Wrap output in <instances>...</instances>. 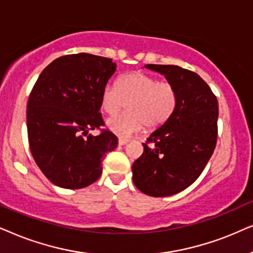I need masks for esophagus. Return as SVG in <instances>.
<instances>
[{"mask_svg":"<svg viewBox=\"0 0 253 253\" xmlns=\"http://www.w3.org/2000/svg\"><path fill=\"white\" fill-rule=\"evenodd\" d=\"M118 142H119L120 146H125V144H127V143L129 142V140L124 139V137H120V139H119V141H118Z\"/></svg>","mask_w":253,"mask_h":253,"instance_id":"1","label":"esophagus"}]
</instances>
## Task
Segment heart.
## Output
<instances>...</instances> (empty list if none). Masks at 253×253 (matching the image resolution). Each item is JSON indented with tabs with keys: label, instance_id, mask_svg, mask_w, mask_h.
Wrapping results in <instances>:
<instances>
[{
	"label": "heart",
	"instance_id": "heart-1",
	"mask_svg": "<svg viewBox=\"0 0 253 253\" xmlns=\"http://www.w3.org/2000/svg\"><path fill=\"white\" fill-rule=\"evenodd\" d=\"M128 111L110 118L106 126L118 136H130L146 126L160 127L171 117L177 104L176 89L166 81L134 72L121 76L117 86L107 85L100 95V105L107 114H117L125 106Z\"/></svg>",
	"mask_w": 253,
	"mask_h": 253
}]
</instances>
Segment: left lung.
Returning a JSON list of instances; mask_svg holds the SVG:
<instances>
[{
    "mask_svg": "<svg viewBox=\"0 0 253 253\" xmlns=\"http://www.w3.org/2000/svg\"><path fill=\"white\" fill-rule=\"evenodd\" d=\"M176 89L173 113L143 144L134 162L133 183L150 197L184 191L203 172L217 139V99L208 84L191 70L171 65H146Z\"/></svg>",
    "mask_w": 253,
    "mask_h": 253,
    "instance_id": "8db88e82",
    "label": "left lung"
}]
</instances>
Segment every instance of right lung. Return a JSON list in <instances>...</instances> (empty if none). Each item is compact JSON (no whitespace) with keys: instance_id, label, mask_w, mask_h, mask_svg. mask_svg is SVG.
<instances>
[{"instance_id":"1","label":"right lung","mask_w":253,"mask_h":253,"mask_svg":"<svg viewBox=\"0 0 253 253\" xmlns=\"http://www.w3.org/2000/svg\"><path fill=\"white\" fill-rule=\"evenodd\" d=\"M116 68L111 59L70 54L50 62L37 80L26 111L30 150L56 186L77 190L95 183L105 154L117 148L110 130L87 134L104 125L100 95Z\"/></svg>"}]
</instances>
